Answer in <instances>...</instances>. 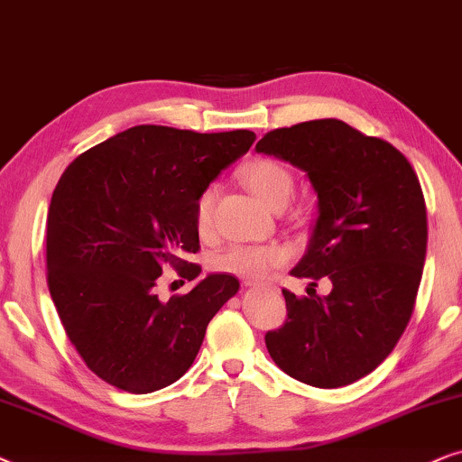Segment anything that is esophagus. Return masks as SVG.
Returning a JSON list of instances; mask_svg holds the SVG:
<instances>
[{"label":"esophagus","instance_id":"34e87169","mask_svg":"<svg viewBox=\"0 0 462 462\" xmlns=\"http://www.w3.org/2000/svg\"><path fill=\"white\" fill-rule=\"evenodd\" d=\"M245 285L247 287H273V285H263V282H257V281H245Z\"/></svg>","mask_w":462,"mask_h":462}]
</instances>
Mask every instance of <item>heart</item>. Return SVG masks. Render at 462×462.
<instances>
[{
  "label": "heart",
  "instance_id": "obj_1",
  "mask_svg": "<svg viewBox=\"0 0 462 462\" xmlns=\"http://www.w3.org/2000/svg\"><path fill=\"white\" fill-rule=\"evenodd\" d=\"M243 181L263 205L281 211L293 196V175L285 164L273 158L251 160L241 171ZM217 200V188L207 186L194 202V221L200 235H208L213 227V207ZM289 260V249L281 243L266 245H230L215 255L213 266L221 273H230L245 279H262L273 268L282 266Z\"/></svg>",
  "mask_w": 462,
  "mask_h": 462
}]
</instances>
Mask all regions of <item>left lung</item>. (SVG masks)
<instances>
[{
	"label": "left lung",
	"mask_w": 462,
	"mask_h": 462,
	"mask_svg": "<svg viewBox=\"0 0 462 462\" xmlns=\"http://www.w3.org/2000/svg\"><path fill=\"white\" fill-rule=\"evenodd\" d=\"M257 152L306 171L319 199L298 279L331 281L328 295L282 289L287 319L266 334L289 376L337 389L376 370L414 312L427 255L420 181L397 147L342 120H310L266 133Z\"/></svg>",
	"instance_id": "1"
}]
</instances>
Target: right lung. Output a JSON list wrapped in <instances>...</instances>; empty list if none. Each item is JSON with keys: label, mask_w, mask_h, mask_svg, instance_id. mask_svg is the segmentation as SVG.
<instances>
[{"label": "right lung", "mask_w": 462, "mask_h": 462, "mask_svg": "<svg viewBox=\"0 0 462 462\" xmlns=\"http://www.w3.org/2000/svg\"><path fill=\"white\" fill-rule=\"evenodd\" d=\"M251 131L196 133L141 125L79 153L48 211V289L65 334L98 378L134 395L173 384L194 364L207 325L238 291L208 274L160 302L164 268L199 276L194 202L254 145Z\"/></svg>", "instance_id": "1"}]
</instances>
